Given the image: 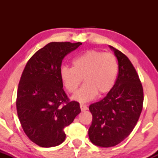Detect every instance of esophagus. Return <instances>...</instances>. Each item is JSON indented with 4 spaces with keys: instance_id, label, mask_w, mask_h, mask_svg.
Wrapping results in <instances>:
<instances>
[{
    "instance_id": "34e87169",
    "label": "esophagus",
    "mask_w": 158,
    "mask_h": 158,
    "mask_svg": "<svg viewBox=\"0 0 158 158\" xmlns=\"http://www.w3.org/2000/svg\"><path fill=\"white\" fill-rule=\"evenodd\" d=\"M80 109L82 110V111H86V110H88V107H87L85 105H83V104H80Z\"/></svg>"
}]
</instances>
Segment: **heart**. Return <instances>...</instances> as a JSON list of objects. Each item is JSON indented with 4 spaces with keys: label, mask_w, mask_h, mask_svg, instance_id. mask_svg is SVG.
Listing matches in <instances>:
<instances>
[{
    "label": "heart",
    "mask_w": 158,
    "mask_h": 158,
    "mask_svg": "<svg viewBox=\"0 0 158 158\" xmlns=\"http://www.w3.org/2000/svg\"><path fill=\"white\" fill-rule=\"evenodd\" d=\"M118 73V63L114 54L93 49L76 57L73 67L63 66L60 69V79L69 93L77 90L83 78L85 84L73 97L79 102L109 93L115 84Z\"/></svg>",
    "instance_id": "obj_1"
}]
</instances>
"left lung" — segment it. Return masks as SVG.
I'll return each mask as SVG.
<instances>
[{"label":"left lung","mask_w":158,"mask_h":158,"mask_svg":"<svg viewBox=\"0 0 158 158\" xmlns=\"http://www.w3.org/2000/svg\"><path fill=\"white\" fill-rule=\"evenodd\" d=\"M118 62L115 84L101 101L89 106L92 114L89 129L91 142L109 148L122 142L133 131L143 108L144 92L131 62L118 49L110 46Z\"/></svg>","instance_id":"left-lung-1"}]
</instances>
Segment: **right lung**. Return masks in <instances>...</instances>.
<instances>
[{"label": "right lung", "mask_w": 158, "mask_h": 158, "mask_svg": "<svg viewBox=\"0 0 158 158\" xmlns=\"http://www.w3.org/2000/svg\"><path fill=\"white\" fill-rule=\"evenodd\" d=\"M82 43L52 42L36 51L27 63L17 95V115L29 139L43 148L55 147L66 138L65 127L80 113L69 101L60 76L63 58Z\"/></svg>", "instance_id": "obj_1"}]
</instances>
